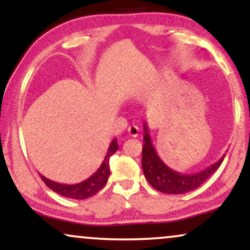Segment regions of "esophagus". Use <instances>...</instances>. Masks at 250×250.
Returning <instances> with one entry per match:
<instances>
[{
    "mask_svg": "<svg viewBox=\"0 0 250 250\" xmlns=\"http://www.w3.org/2000/svg\"><path fill=\"white\" fill-rule=\"evenodd\" d=\"M139 133H140V128L137 127V125H130V127L128 128V134L130 135L131 137H137L139 136Z\"/></svg>",
    "mask_w": 250,
    "mask_h": 250,
    "instance_id": "obj_1",
    "label": "esophagus"
}]
</instances>
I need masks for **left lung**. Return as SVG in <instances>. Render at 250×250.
I'll list each match as a JSON object with an SVG mask.
<instances>
[{
    "instance_id": "1",
    "label": "left lung",
    "mask_w": 250,
    "mask_h": 250,
    "mask_svg": "<svg viewBox=\"0 0 250 250\" xmlns=\"http://www.w3.org/2000/svg\"><path fill=\"white\" fill-rule=\"evenodd\" d=\"M145 129V143L142 147V169L146 179L150 186L166 194H185L188 191L199 188L203 182H206L211 176L215 170L220 167L225 156H222L217 162L210 167L203 169L195 174H181L170 169L160 159L157 151L155 150L151 143L147 125H143Z\"/></svg>"
}]
</instances>
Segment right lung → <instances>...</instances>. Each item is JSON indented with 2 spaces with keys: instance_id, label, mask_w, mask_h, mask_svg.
I'll use <instances>...</instances> for the list:
<instances>
[{
  "instance_id": "1",
  "label": "right lung",
  "mask_w": 250,
  "mask_h": 250,
  "mask_svg": "<svg viewBox=\"0 0 250 250\" xmlns=\"http://www.w3.org/2000/svg\"><path fill=\"white\" fill-rule=\"evenodd\" d=\"M119 149V145H117V140L114 139L111 141L110 146H109L107 155H105L104 160H103L101 167L91 175L90 177H88L87 180L82 181V182L76 183V185H63V183L54 182L47 177H44L43 175H40L43 182L45 183L47 187H49L51 190H54L55 193L62 195V196L68 197V199H74V200H84L88 197L95 195L97 191H100L104 187L105 183H107L109 174H110V168H109V159L114 153H116V150Z\"/></svg>"
}]
</instances>
